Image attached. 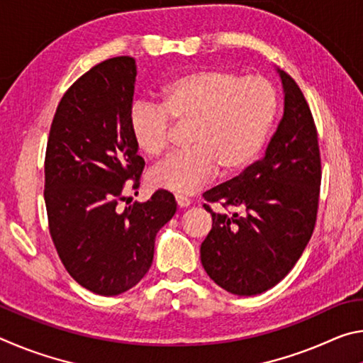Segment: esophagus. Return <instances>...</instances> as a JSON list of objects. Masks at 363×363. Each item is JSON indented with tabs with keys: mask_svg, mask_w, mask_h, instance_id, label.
I'll use <instances>...</instances> for the list:
<instances>
[{
	"mask_svg": "<svg viewBox=\"0 0 363 363\" xmlns=\"http://www.w3.org/2000/svg\"><path fill=\"white\" fill-rule=\"evenodd\" d=\"M176 203L179 208H187V206H190V200L187 199V196L176 195Z\"/></svg>",
	"mask_w": 363,
	"mask_h": 363,
	"instance_id": "esophagus-1",
	"label": "esophagus"
}]
</instances>
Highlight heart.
I'll return each mask as SVG.
<instances>
[{
	"label": "heart",
	"instance_id": "heart-1",
	"mask_svg": "<svg viewBox=\"0 0 363 363\" xmlns=\"http://www.w3.org/2000/svg\"><path fill=\"white\" fill-rule=\"evenodd\" d=\"M162 106L138 101L128 126L138 149L160 157L173 138V122L192 123L190 149L171 153L150 171L153 187L189 195L220 169L225 176L247 169L259 155L279 108L277 91L262 77L208 69L184 73L160 91Z\"/></svg>",
	"mask_w": 363,
	"mask_h": 363
}]
</instances>
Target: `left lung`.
Instances as JSON below:
<instances>
[{
    "instance_id": "left-lung-1",
    "label": "left lung",
    "mask_w": 363,
    "mask_h": 363,
    "mask_svg": "<svg viewBox=\"0 0 363 363\" xmlns=\"http://www.w3.org/2000/svg\"><path fill=\"white\" fill-rule=\"evenodd\" d=\"M277 73L284 116L262 158L203 194L235 210L229 216L205 205L213 227L200 257L214 284L238 296L277 285L303 255L317 218L322 167L314 118L294 79Z\"/></svg>"
}]
</instances>
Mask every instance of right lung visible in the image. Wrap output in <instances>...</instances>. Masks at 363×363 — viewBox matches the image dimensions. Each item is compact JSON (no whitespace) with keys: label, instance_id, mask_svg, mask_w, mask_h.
Instances as JSON below:
<instances>
[{"label":"right lung","instance_id":"1","mask_svg":"<svg viewBox=\"0 0 363 363\" xmlns=\"http://www.w3.org/2000/svg\"><path fill=\"white\" fill-rule=\"evenodd\" d=\"M136 75V60L121 56L79 77L59 102L46 147L52 242L67 272L101 296H116L143 280L157 233L176 213L167 190L118 208L125 184L134 179L138 187L145 164L128 126Z\"/></svg>","mask_w":363,"mask_h":363}]
</instances>
